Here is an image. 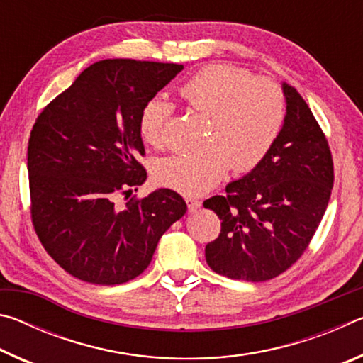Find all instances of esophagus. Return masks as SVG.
I'll list each match as a JSON object with an SVG mask.
<instances>
[{
    "label": "esophagus",
    "instance_id": "34e87169",
    "mask_svg": "<svg viewBox=\"0 0 363 363\" xmlns=\"http://www.w3.org/2000/svg\"><path fill=\"white\" fill-rule=\"evenodd\" d=\"M186 203H187V208H189L190 213L196 211V210H199V208L201 206V201H200V200L190 199V196H187V199H186Z\"/></svg>",
    "mask_w": 363,
    "mask_h": 363
}]
</instances>
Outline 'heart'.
<instances>
[{"mask_svg": "<svg viewBox=\"0 0 363 363\" xmlns=\"http://www.w3.org/2000/svg\"><path fill=\"white\" fill-rule=\"evenodd\" d=\"M190 108L211 116L208 149L163 158L155 168L160 186L184 195H201L223 179L230 164L248 173L264 162L277 143L286 115L285 94L269 78L232 64H208L179 88ZM173 104L155 96L140 112V136L160 147Z\"/></svg>", "mask_w": 363, "mask_h": 363, "instance_id": "1", "label": "heart"}]
</instances>
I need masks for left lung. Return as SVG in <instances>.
Masks as SVG:
<instances>
[{
    "instance_id": "1",
    "label": "left lung",
    "mask_w": 363,
    "mask_h": 363,
    "mask_svg": "<svg viewBox=\"0 0 363 363\" xmlns=\"http://www.w3.org/2000/svg\"><path fill=\"white\" fill-rule=\"evenodd\" d=\"M285 123L277 143L251 173L227 184L203 206L218 214L220 233L205 257L214 272L266 281L291 267L314 237L333 189V158L309 106L281 84Z\"/></svg>"
}]
</instances>
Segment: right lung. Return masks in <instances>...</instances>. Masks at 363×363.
Returning <instances> with one entry per match:
<instances>
[{
  "mask_svg": "<svg viewBox=\"0 0 363 363\" xmlns=\"http://www.w3.org/2000/svg\"><path fill=\"white\" fill-rule=\"evenodd\" d=\"M179 64L99 60L51 101L30 133L27 168L32 220L48 255L73 277L120 285L149 267L160 237L187 211L158 189L120 210L147 179L139 118ZM128 199V196H126Z\"/></svg>",
  "mask_w": 363,
  "mask_h": 363,
  "instance_id": "1",
  "label": "right lung"
}]
</instances>
